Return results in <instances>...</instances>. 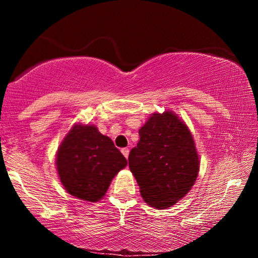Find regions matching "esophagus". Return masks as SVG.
Returning a JSON list of instances; mask_svg holds the SVG:
<instances>
[{"mask_svg":"<svg viewBox=\"0 0 258 258\" xmlns=\"http://www.w3.org/2000/svg\"><path fill=\"white\" fill-rule=\"evenodd\" d=\"M121 153H122V154H123V156H125V158L127 159V158H128L130 149H128V148H122V149H121Z\"/></svg>","mask_w":258,"mask_h":258,"instance_id":"obj_1","label":"esophagus"}]
</instances>
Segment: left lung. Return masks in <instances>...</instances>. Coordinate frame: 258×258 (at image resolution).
<instances>
[{"label": "left lung", "mask_w": 258, "mask_h": 258, "mask_svg": "<svg viewBox=\"0 0 258 258\" xmlns=\"http://www.w3.org/2000/svg\"><path fill=\"white\" fill-rule=\"evenodd\" d=\"M128 166L148 205L167 209L178 203L194 185L200 167L188 126L170 110L150 115L130 152Z\"/></svg>", "instance_id": "1"}]
</instances>
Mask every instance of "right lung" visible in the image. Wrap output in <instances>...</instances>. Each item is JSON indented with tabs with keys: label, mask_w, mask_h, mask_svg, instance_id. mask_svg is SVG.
<instances>
[{
	"label": "right lung",
	"mask_w": 258,
	"mask_h": 258,
	"mask_svg": "<svg viewBox=\"0 0 258 258\" xmlns=\"http://www.w3.org/2000/svg\"><path fill=\"white\" fill-rule=\"evenodd\" d=\"M127 165L112 141L94 125L75 123L58 148L55 166L65 190L84 201L103 199L112 178Z\"/></svg>",
	"instance_id": "add662e5"
}]
</instances>
